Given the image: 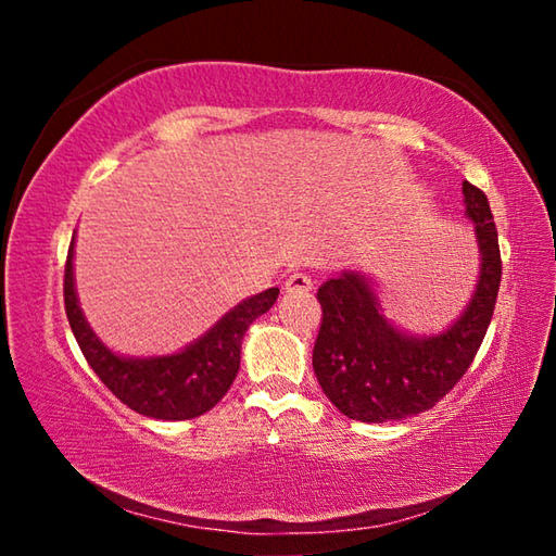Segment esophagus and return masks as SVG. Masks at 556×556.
Returning a JSON list of instances; mask_svg holds the SVG:
<instances>
[{"label":"esophagus","instance_id":"1","mask_svg":"<svg viewBox=\"0 0 556 556\" xmlns=\"http://www.w3.org/2000/svg\"><path fill=\"white\" fill-rule=\"evenodd\" d=\"M312 287H314L312 277L301 275V271H294V275H291L287 279V285H285V289L289 291V294H306V291H312Z\"/></svg>","mask_w":556,"mask_h":556}]
</instances>
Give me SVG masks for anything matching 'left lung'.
Returning <instances> with one entry per match:
<instances>
[{"label":"left lung","mask_w":556,"mask_h":556,"mask_svg":"<svg viewBox=\"0 0 556 556\" xmlns=\"http://www.w3.org/2000/svg\"><path fill=\"white\" fill-rule=\"evenodd\" d=\"M466 218L476 225L481 271L468 306L446 331L412 336L382 314L372 281L341 271L318 287L321 328L314 372L345 417L382 425L427 412L454 390L481 348L501 289V248L485 193L464 181Z\"/></svg>","instance_id":"obj_1"}]
</instances>
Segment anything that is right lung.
<instances>
[{"label":"right lung","mask_w":556,"mask_h":556,"mask_svg":"<svg viewBox=\"0 0 556 556\" xmlns=\"http://www.w3.org/2000/svg\"><path fill=\"white\" fill-rule=\"evenodd\" d=\"M73 248L75 238L71 240L68 260H65V316L83 355L98 378L105 382V388L129 409L154 419L181 421L213 409L230 390L240 370L244 333L257 316L275 306L279 289L271 287L240 301L184 351L156 357H127L110 351L80 312L73 277Z\"/></svg>","instance_id":"right-lung-1"}]
</instances>
